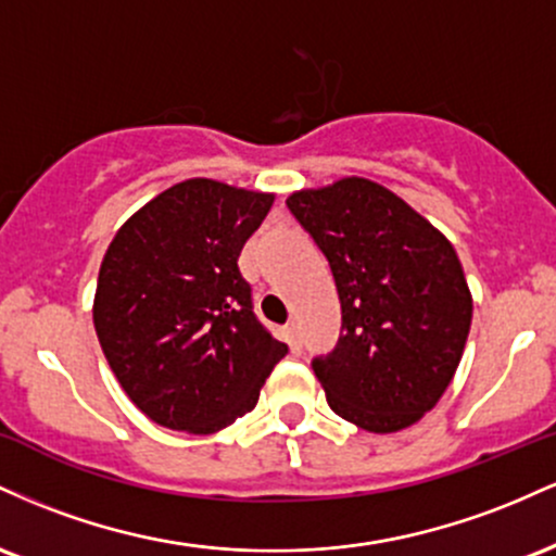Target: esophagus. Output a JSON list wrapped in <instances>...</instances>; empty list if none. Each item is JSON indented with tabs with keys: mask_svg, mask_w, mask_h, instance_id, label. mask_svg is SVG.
Segmentation results:
<instances>
[{
	"mask_svg": "<svg viewBox=\"0 0 556 556\" xmlns=\"http://www.w3.org/2000/svg\"><path fill=\"white\" fill-rule=\"evenodd\" d=\"M285 337H287V344H290V348H292V353H298V350H300V337H298V324L295 321L287 324Z\"/></svg>",
	"mask_w": 556,
	"mask_h": 556,
	"instance_id": "1",
	"label": "esophagus"
}]
</instances>
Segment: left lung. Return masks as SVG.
<instances>
[{"mask_svg": "<svg viewBox=\"0 0 556 556\" xmlns=\"http://www.w3.org/2000/svg\"><path fill=\"white\" fill-rule=\"evenodd\" d=\"M287 206L327 256L340 292V342L314 361L329 407L371 433L418 424L460 366L473 318L452 242L366 177L295 190Z\"/></svg>", "mask_w": 556, "mask_h": 556, "instance_id": "left-lung-1", "label": "left lung"}]
</instances>
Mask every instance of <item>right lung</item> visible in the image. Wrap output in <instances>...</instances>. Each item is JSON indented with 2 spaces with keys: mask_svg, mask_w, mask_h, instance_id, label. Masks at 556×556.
I'll return each instance as SVG.
<instances>
[{
  "mask_svg": "<svg viewBox=\"0 0 556 556\" xmlns=\"http://www.w3.org/2000/svg\"><path fill=\"white\" fill-rule=\"evenodd\" d=\"M271 203L274 193L193 177L151 198L106 248L96 334L127 397L164 429L235 424L287 355L238 266Z\"/></svg>",
  "mask_w": 556,
  "mask_h": 556,
  "instance_id": "add662e5",
  "label": "right lung"
}]
</instances>
